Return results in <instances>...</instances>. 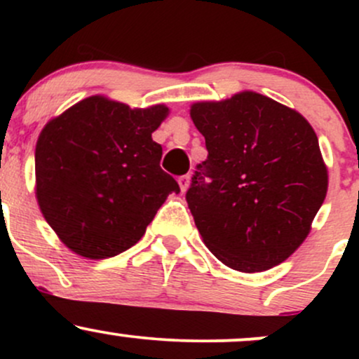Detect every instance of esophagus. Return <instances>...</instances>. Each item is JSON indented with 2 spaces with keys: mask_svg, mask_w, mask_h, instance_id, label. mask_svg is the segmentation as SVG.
I'll return each mask as SVG.
<instances>
[{
  "mask_svg": "<svg viewBox=\"0 0 359 359\" xmlns=\"http://www.w3.org/2000/svg\"><path fill=\"white\" fill-rule=\"evenodd\" d=\"M179 185H180V191H182V192L187 191L189 185H191V177H189V175L179 177Z\"/></svg>",
  "mask_w": 359,
  "mask_h": 359,
  "instance_id": "1",
  "label": "esophagus"
}]
</instances>
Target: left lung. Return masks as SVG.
Listing matches in <instances>:
<instances>
[{"mask_svg": "<svg viewBox=\"0 0 359 359\" xmlns=\"http://www.w3.org/2000/svg\"><path fill=\"white\" fill-rule=\"evenodd\" d=\"M191 118L209 151L187 191L204 245L243 273L285 262L306 241L327 194L314 128L253 90L194 102Z\"/></svg>", "mask_w": 359, "mask_h": 359, "instance_id": "8db88e82", "label": "left lung"}]
</instances>
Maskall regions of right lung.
<instances>
[{
  "label": "right lung",
  "mask_w": 359,
  "mask_h": 359,
  "mask_svg": "<svg viewBox=\"0 0 359 359\" xmlns=\"http://www.w3.org/2000/svg\"><path fill=\"white\" fill-rule=\"evenodd\" d=\"M165 104L130 108L96 94L48 119L35 147V197L69 250L88 259L114 257L142 240L174 177L160 168L151 133Z\"/></svg>",
  "instance_id": "right-lung-1"
}]
</instances>
